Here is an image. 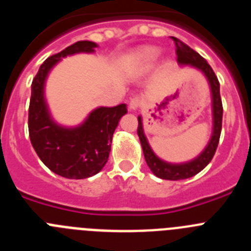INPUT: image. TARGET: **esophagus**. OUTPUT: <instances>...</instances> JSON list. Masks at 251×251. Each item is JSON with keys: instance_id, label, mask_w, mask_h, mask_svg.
<instances>
[{"instance_id": "1", "label": "esophagus", "mask_w": 251, "mask_h": 251, "mask_svg": "<svg viewBox=\"0 0 251 251\" xmlns=\"http://www.w3.org/2000/svg\"><path fill=\"white\" fill-rule=\"evenodd\" d=\"M142 100L139 98H132L129 100V109L130 110H137L141 106Z\"/></svg>"}]
</instances>
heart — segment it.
<instances>
[{
	"instance_id": "heart-1",
	"label": "heart",
	"mask_w": 251,
	"mask_h": 251,
	"mask_svg": "<svg viewBox=\"0 0 251 251\" xmlns=\"http://www.w3.org/2000/svg\"><path fill=\"white\" fill-rule=\"evenodd\" d=\"M159 57V50L152 46H145L134 51L128 59V72L132 75H143L154 66Z\"/></svg>"
}]
</instances>
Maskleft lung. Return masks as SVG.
Masks as SVG:
<instances>
[{"label":"left lung","instance_id":"1","mask_svg":"<svg viewBox=\"0 0 251 251\" xmlns=\"http://www.w3.org/2000/svg\"><path fill=\"white\" fill-rule=\"evenodd\" d=\"M172 40L176 44V54L177 61L179 65H190L199 69L201 73L206 76L210 85L212 97V134L208 145L205 150L192 161L185 162V163H170L163 159L158 158L154 154V152L151 148L147 138L143 132V124H142V117H138V133L139 141H141L142 148H143V154H145L146 162L148 167L156 175L157 177L162 179H171V181H178V179L190 178V177L197 175L200 171H202L206 166L211 162L215 152H216L219 139L221 134V126H223V103H221L220 97V83L217 80V76L215 75L214 70L208 63L201 56L199 52L192 50L188 45L182 43L177 37H172Z\"/></svg>","mask_w":251,"mask_h":251}]
</instances>
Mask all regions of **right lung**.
I'll use <instances>...</instances> for the list:
<instances>
[{
    "label": "right lung",
    "mask_w": 251,
    "mask_h": 251,
    "mask_svg": "<svg viewBox=\"0 0 251 251\" xmlns=\"http://www.w3.org/2000/svg\"><path fill=\"white\" fill-rule=\"evenodd\" d=\"M97 44L77 41L46 59L31 84L28 134L44 165L65 178L83 179L100 172L109 157L113 133L127 105L99 106L77 127L59 126L51 118L44 95L49 73L60 60L79 52H94Z\"/></svg>",
    "instance_id": "obj_1"
}]
</instances>
